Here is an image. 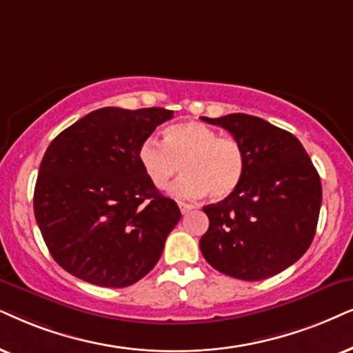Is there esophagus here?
Segmentation results:
<instances>
[{
    "mask_svg": "<svg viewBox=\"0 0 353 353\" xmlns=\"http://www.w3.org/2000/svg\"><path fill=\"white\" fill-rule=\"evenodd\" d=\"M179 208H181L182 215H187V213H189L194 207H192V205H189V203H179Z\"/></svg>",
    "mask_w": 353,
    "mask_h": 353,
    "instance_id": "34e87169",
    "label": "esophagus"
}]
</instances>
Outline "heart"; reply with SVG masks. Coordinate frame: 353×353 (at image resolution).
<instances>
[{"instance_id":"b5f03b06","label":"heart","mask_w":353,"mask_h":353,"mask_svg":"<svg viewBox=\"0 0 353 353\" xmlns=\"http://www.w3.org/2000/svg\"><path fill=\"white\" fill-rule=\"evenodd\" d=\"M138 163L159 190L172 185L182 166L185 176L174 187L179 199H197L207 192L213 200L230 197L246 169L243 146L200 122L169 125L164 128V143L148 137L138 148Z\"/></svg>"}]
</instances>
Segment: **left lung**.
Masks as SVG:
<instances>
[{"label": "left lung", "instance_id": "obj_1", "mask_svg": "<svg viewBox=\"0 0 353 353\" xmlns=\"http://www.w3.org/2000/svg\"><path fill=\"white\" fill-rule=\"evenodd\" d=\"M202 120L228 130L246 158L238 189L203 207L210 220L200 239L205 261L248 282L280 274L313 243L323 200L318 171L295 135L264 119L230 114Z\"/></svg>", "mask_w": 353, "mask_h": 353}]
</instances>
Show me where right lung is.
<instances>
[{"label": "right lung", "instance_id": "right-lung-1", "mask_svg": "<svg viewBox=\"0 0 353 353\" xmlns=\"http://www.w3.org/2000/svg\"><path fill=\"white\" fill-rule=\"evenodd\" d=\"M172 114L163 107H102L47 148L34 215L52 257L68 274L123 288L159 261L181 210L145 176L138 148Z\"/></svg>", "mask_w": 353, "mask_h": 353}]
</instances>
